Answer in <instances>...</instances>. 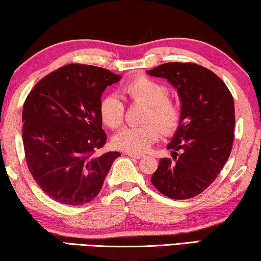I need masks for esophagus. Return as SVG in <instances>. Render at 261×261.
I'll return each instance as SVG.
<instances>
[{
    "label": "esophagus",
    "mask_w": 261,
    "mask_h": 261,
    "mask_svg": "<svg viewBox=\"0 0 261 261\" xmlns=\"http://www.w3.org/2000/svg\"><path fill=\"white\" fill-rule=\"evenodd\" d=\"M127 155L132 157V159H135V160H140L142 159L143 155H141V153H132V152H127Z\"/></svg>",
    "instance_id": "obj_1"
}]
</instances>
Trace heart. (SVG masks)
Instances as JSON below:
<instances>
[{
	"label": "heart",
	"instance_id": "heart-1",
	"mask_svg": "<svg viewBox=\"0 0 261 261\" xmlns=\"http://www.w3.org/2000/svg\"><path fill=\"white\" fill-rule=\"evenodd\" d=\"M121 92L126 99L146 105L142 121L148 123L123 128L113 138L115 148L132 153L146 152L161 138L160 126L165 133H171L177 127L180 109L176 101L169 99V90L163 83L148 76H136L123 85ZM99 115L104 125L118 128L123 121L121 100L114 95L102 97L99 102Z\"/></svg>",
	"mask_w": 261,
	"mask_h": 261
}]
</instances>
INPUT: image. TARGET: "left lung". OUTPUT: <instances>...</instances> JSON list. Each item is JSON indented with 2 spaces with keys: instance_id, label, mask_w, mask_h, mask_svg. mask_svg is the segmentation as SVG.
<instances>
[{
  "instance_id": "1",
  "label": "left lung",
  "mask_w": 261,
  "mask_h": 261,
  "mask_svg": "<svg viewBox=\"0 0 261 261\" xmlns=\"http://www.w3.org/2000/svg\"><path fill=\"white\" fill-rule=\"evenodd\" d=\"M168 80L180 99V119L151 182L171 199H191L203 192L227 163L233 142L234 105L227 85L195 63L169 62L147 70Z\"/></svg>"
}]
</instances>
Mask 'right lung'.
I'll use <instances>...</instances> for the list:
<instances>
[{"instance_id":"1","label":"right lung","mask_w":261,"mask_h":261,"mask_svg":"<svg viewBox=\"0 0 261 261\" xmlns=\"http://www.w3.org/2000/svg\"><path fill=\"white\" fill-rule=\"evenodd\" d=\"M121 75L88 65L63 66L40 80L23 106L28 166L40 189L67 206L90 202L120 152L100 156L104 146L99 102Z\"/></svg>"}]
</instances>
